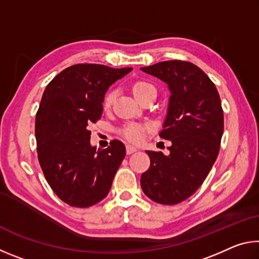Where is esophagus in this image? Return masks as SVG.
Here are the masks:
<instances>
[{
  "label": "esophagus",
  "mask_w": 259,
  "mask_h": 259,
  "mask_svg": "<svg viewBox=\"0 0 259 259\" xmlns=\"http://www.w3.org/2000/svg\"><path fill=\"white\" fill-rule=\"evenodd\" d=\"M137 151V148L133 145H126V154H133L134 152Z\"/></svg>",
  "instance_id": "1"
}]
</instances>
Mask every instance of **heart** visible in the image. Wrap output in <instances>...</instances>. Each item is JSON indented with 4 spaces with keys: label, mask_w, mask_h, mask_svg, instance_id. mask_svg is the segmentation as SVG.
Masks as SVG:
<instances>
[{
    "label": "heart",
    "mask_w": 259,
    "mask_h": 259,
    "mask_svg": "<svg viewBox=\"0 0 259 259\" xmlns=\"http://www.w3.org/2000/svg\"><path fill=\"white\" fill-rule=\"evenodd\" d=\"M133 94L138 102H142L143 99L150 97V96H156V89L151 83L145 81H137L133 84ZM114 98H115V91L107 93L104 98V107L108 108L111 106L114 102ZM122 134L130 142L139 143L144 138L145 128L139 124H128L122 129Z\"/></svg>",
    "instance_id": "heart-1"
}]
</instances>
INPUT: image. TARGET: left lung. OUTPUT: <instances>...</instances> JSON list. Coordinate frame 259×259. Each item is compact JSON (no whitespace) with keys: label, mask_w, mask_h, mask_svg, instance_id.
<instances>
[{"label":"left lung","mask_w":259,"mask_h":259,"mask_svg":"<svg viewBox=\"0 0 259 259\" xmlns=\"http://www.w3.org/2000/svg\"><path fill=\"white\" fill-rule=\"evenodd\" d=\"M140 69L168 85V111L159 135L171 142L168 155L146 151L151 165L140 185L155 202L177 204L202 185L217 159L224 131L221 98L207 74L188 61H161Z\"/></svg>","instance_id":"left-lung-1"}]
</instances>
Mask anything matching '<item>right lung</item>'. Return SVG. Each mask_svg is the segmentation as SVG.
<instances>
[{
	"label": "right lung",
	"mask_w": 259,
	"mask_h": 259,
	"mask_svg": "<svg viewBox=\"0 0 259 259\" xmlns=\"http://www.w3.org/2000/svg\"><path fill=\"white\" fill-rule=\"evenodd\" d=\"M133 71L77 64L56 75L43 93L35 119L37 157L57 196L72 207H91L111 190L125 156L120 140L100 150L89 125L100 119L108 88Z\"/></svg>",
	"instance_id": "1"
}]
</instances>
